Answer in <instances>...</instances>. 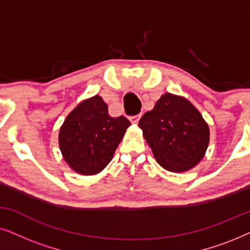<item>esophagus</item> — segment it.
Returning <instances> with one entry per match:
<instances>
[{
	"instance_id": "obj_1",
	"label": "esophagus",
	"mask_w": 250,
	"mask_h": 250,
	"mask_svg": "<svg viewBox=\"0 0 250 250\" xmlns=\"http://www.w3.org/2000/svg\"><path fill=\"white\" fill-rule=\"evenodd\" d=\"M140 118H141V114L135 115V116H129V121H131V123H133V124H138Z\"/></svg>"
}]
</instances>
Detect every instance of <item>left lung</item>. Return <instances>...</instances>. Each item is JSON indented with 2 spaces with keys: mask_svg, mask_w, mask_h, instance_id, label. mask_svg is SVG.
<instances>
[{
  "mask_svg": "<svg viewBox=\"0 0 250 250\" xmlns=\"http://www.w3.org/2000/svg\"><path fill=\"white\" fill-rule=\"evenodd\" d=\"M157 163L174 173L187 172L203 159L209 127L186 98L165 93L139 122Z\"/></svg>",
  "mask_w": 250,
  "mask_h": 250,
  "instance_id": "1",
  "label": "left lung"
}]
</instances>
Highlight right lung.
I'll return each instance as SVG.
<instances>
[{"instance_id": "obj_1", "label": "right lung", "mask_w": 250, "mask_h": 250, "mask_svg": "<svg viewBox=\"0 0 250 250\" xmlns=\"http://www.w3.org/2000/svg\"><path fill=\"white\" fill-rule=\"evenodd\" d=\"M131 123L124 116L111 117L101 97L81 102L64 119L59 146L70 168L83 175L98 174L110 163Z\"/></svg>"}]
</instances>
